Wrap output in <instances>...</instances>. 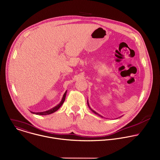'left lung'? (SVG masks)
<instances>
[{
	"label": "left lung",
	"mask_w": 160,
	"mask_h": 160,
	"mask_svg": "<svg viewBox=\"0 0 160 160\" xmlns=\"http://www.w3.org/2000/svg\"><path fill=\"white\" fill-rule=\"evenodd\" d=\"M87 103H88V107H89V108H90V110H91V111H92V112H93V113H95V114H97V115H99V116H100V117H103V116H102V115H100V114H98V113H97V112H95V111H94V110H92V109H91V107H89V102H88V101H87Z\"/></svg>",
	"instance_id": "left-lung-1"
}]
</instances>
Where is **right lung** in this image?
Masks as SVG:
<instances>
[{"mask_svg":"<svg viewBox=\"0 0 160 160\" xmlns=\"http://www.w3.org/2000/svg\"><path fill=\"white\" fill-rule=\"evenodd\" d=\"M66 94H67V91L65 92V93L63 94V97L62 98V100L61 102L55 107H54L53 108L48 110H47V111H45V112H31L32 113H34V114H36V115H49V114H51L52 113H54L55 112L57 111L60 107L62 105V104L63 103V102H64L65 101V99H66Z\"/></svg>","mask_w":160,"mask_h":160,"instance_id":"right-lung-1","label":"right lung"}]
</instances>
